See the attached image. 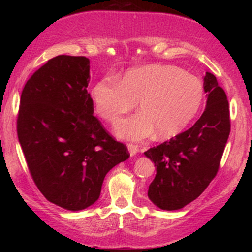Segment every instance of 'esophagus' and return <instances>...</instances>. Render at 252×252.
<instances>
[{
    "instance_id": "obj_1",
    "label": "esophagus",
    "mask_w": 252,
    "mask_h": 252,
    "mask_svg": "<svg viewBox=\"0 0 252 252\" xmlns=\"http://www.w3.org/2000/svg\"><path fill=\"white\" fill-rule=\"evenodd\" d=\"M128 150H129L130 156H135L136 154H137V152H138V147L136 146V144L129 143L128 144Z\"/></svg>"
}]
</instances>
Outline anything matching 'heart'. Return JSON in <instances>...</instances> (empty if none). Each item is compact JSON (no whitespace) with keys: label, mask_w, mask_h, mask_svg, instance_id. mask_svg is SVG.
I'll return each mask as SVG.
<instances>
[{"label":"heart","mask_w":252,"mask_h":252,"mask_svg":"<svg viewBox=\"0 0 252 252\" xmlns=\"http://www.w3.org/2000/svg\"><path fill=\"white\" fill-rule=\"evenodd\" d=\"M100 117L115 123L138 102L140 112L115 126L122 140L142 141L158 131L170 138L184 131L200 111L204 84L198 77L173 65H148L129 70L120 78L104 77L91 90Z\"/></svg>","instance_id":"obj_1"}]
</instances>
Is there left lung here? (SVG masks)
<instances>
[{
  "label": "left lung",
  "instance_id": "left-lung-1",
  "mask_svg": "<svg viewBox=\"0 0 252 252\" xmlns=\"http://www.w3.org/2000/svg\"><path fill=\"white\" fill-rule=\"evenodd\" d=\"M204 89L206 108L194 126L144 153L156 167L148 198L161 210H180L195 200L218 172L230 135V110L226 94L210 72Z\"/></svg>",
  "mask_w": 252,
  "mask_h": 252
}]
</instances>
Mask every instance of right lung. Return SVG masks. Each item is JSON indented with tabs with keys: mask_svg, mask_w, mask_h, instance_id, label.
<instances>
[{
	"mask_svg": "<svg viewBox=\"0 0 252 252\" xmlns=\"http://www.w3.org/2000/svg\"><path fill=\"white\" fill-rule=\"evenodd\" d=\"M90 60L58 56L26 83L17 136L34 182L48 201L80 211L98 200L104 178L128 148L94 116Z\"/></svg>",
	"mask_w": 252,
	"mask_h": 252,
	"instance_id": "add662e5",
	"label": "right lung"
}]
</instances>
